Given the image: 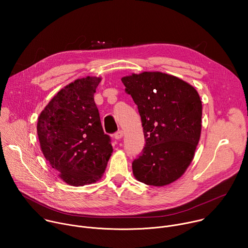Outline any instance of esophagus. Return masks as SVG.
<instances>
[{
    "instance_id": "esophagus-1",
    "label": "esophagus",
    "mask_w": 248,
    "mask_h": 248,
    "mask_svg": "<svg viewBox=\"0 0 248 248\" xmlns=\"http://www.w3.org/2000/svg\"><path fill=\"white\" fill-rule=\"evenodd\" d=\"M123 136H124V131H123V130H119V131H117V132L114 134V137H115L116 139H121V138H123Z\"/></svg>"
}]
</instances>
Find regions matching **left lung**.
<instances>
[{"instance_id": "obj_1", "label": "left lung", "mask_w": 248, "mask_h": 248, "mask_svg": "<svg viewBox=\"0 0 248 248\" xmlns=\"http://www.w3.org/2000/svg\"><path fill=\"white\" fill-rule=\"evenodd\" d=\"M137 105L146 144L132 162L134 178L148 186L170 185L186 172L201 134L202 103L186 81L160 72L122 78Z\"/></svg>"}]
</instances>
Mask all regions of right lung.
I'll return each instance as SVG.
<instances>
[{
  "mask_svg": "<svg viewBox=\"0 0 248 248\" xmlns=\"http://www.w3.org/2000/svg\"><path fill=\"white\" fill-rule=\"evenodd\" d=\"M102 78H78L62 88L37 121L41 151L61 180L82 186L101 180L113 153L94 102Z\"/></svg>",
  "mask_w": 248,
  "mask_h": 248,
  "instance_id": "obj_1",
  "label": "right lung"
}]
</instances>
